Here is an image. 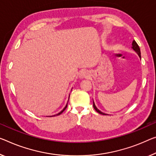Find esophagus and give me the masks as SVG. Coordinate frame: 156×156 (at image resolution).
Listing matches in <instances>:
<instances>
[{"label": "esophagus", "instance_id": "34e87169", "mask_svg": "<svg viewBox=\"0 0 156 156\" xmlns=\"http://www.w3.org/2000/svg\"><path fill=\"white\" fill-rule=\"evenodd\" d=\"M79 76H80V79H83V78L87 79V78L89 77L90 74L88 71L82 70V71L80 72V75H79Z\"/></svg>", "mask_w": 156, "mask_h": 156}]
</instances>
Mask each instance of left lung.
I'll return each instance as SVG.
<instances>
[{
	"label": "left lung",
	"instance_id": "obj_1",
	"mask_svg": "<svg viewBox=\"0 0 156 156\" xmlns=\"http://www.w3.org/2000/svg\"><path fill=\"white\" fill-rule=\"evenodd\" d=\"M132 48H133L134 51H135L136 52V53L138 54V56H140V58H141V52H140V47L138 46V44H136V42L135 41V40H133V43H132ZM93 108L95 109V110L98 112V113H99V114H102V115H107V114H106L103 113V112H102L101 111H100V110L97 108L96 106H95L94 102H93Z\"/></svg>",
	"mask_w": 156,
	"mask_h": 156
}]
</instances>
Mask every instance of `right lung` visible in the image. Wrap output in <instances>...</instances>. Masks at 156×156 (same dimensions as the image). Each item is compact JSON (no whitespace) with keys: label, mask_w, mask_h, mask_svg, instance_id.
Segmentation results:
<instances>
[{"label":"right lung","mask_w":156,"mask_h":156,"mask_svg":"<svg viewBox=\"0 0 156 156\" xmlns=\"http://www.w3.org/2000/svg\"><path fill=\"white\" fill-rule=\"evenodd\" d=\"M67 106H68V103H67V105H66V107H64V108H63V110H62V111H61V112H59V113H58V114H56V116H58V115H60V114H61V113H63V111H64V110H65V109H66V107H67ZM56 116V115H54V116Z\"/></svg>","instance_id":"right-lung-1"}]
</instances>
